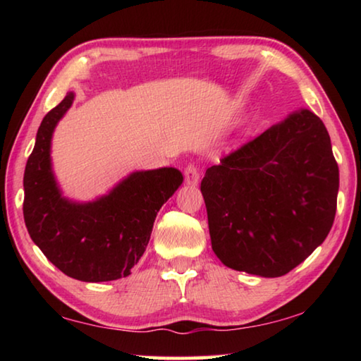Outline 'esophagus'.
<instances>
[{"label":"esophagus","instance_id":"esophagus-1","mask_svg":"<svg viewBox=\"0 0 361 361\" xmlns=\"http://www.w3.org/2000/svg\"><path fill=\"white\" fill-rule=\"evenodd\" d=\"M185 181L189 186H197L199 185V170L194 164H189L185 169Z\"/></svg>","mask_w":361,"mask_h":361}]
</instances>
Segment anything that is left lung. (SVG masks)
<instances>
[{
  "label": "left lung",
  "instance_id": "1",
  "mask_svg": "<svg viewBox=\"0 0 361 361\" xmlns=\"http://www.w3.org/2000/svg\"><path fill=\"white\" fill-rule=\"evenodd\" d=\"M338 189L325 124L293 111L207 169L200 191L213 252L234 271L285 276L326 239Z\"/></svg>",
  "mask_w": 361,
  "mask_h": 361
}]
</instances>
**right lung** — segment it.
Instances as JSON below:
<instances>
[{
  "label": "right lung",
  "instance_id": "1",
  "mask_svg": "<svg viewBox=\"0 0 361 361\" xmlns=\"http://www.w3.org/2000/svg\"><path fill=\"white\" fill-rule=\"evenodd\" d=\"M75 100L68 92L42 119L23 175V218L32 240L65 276L109 282L130 276L161 207L183 183L178 169L138 170L90 202L66 199L52 170L54 130Z\"/></svg>",
  "mask_w": 361,
  "mask_h": 361
}]
</instances>
